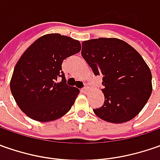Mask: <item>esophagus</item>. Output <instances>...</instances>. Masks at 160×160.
Masks as SVG:
<instances>
[{"label":"esophagus","mask_w":160,"mask_h":160,"mask_svg":"<svg viewBox=\"0 0 160 160\" xmlns=\"http://www.w3.org/2000/svg\"><path fill=\"white\" fill-rule=\"evenodd\" d=\"M87 91H88V88H87V87H83V88L81 89V92H83V93H86V92H87Z\"/></svg>","instance_id":"1"}]
</instances>
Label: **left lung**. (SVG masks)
<instances>
[{"label": "left lung", "instance_id": "left-lung-1", "mask_svg": "<svg viewBox=\"0 0 160 160\" xmlns=\"http://www.w3.org/2000/svg\"><path fill=\"white\" fill-rule=\"evenodd\" d=\"M81 54L94 75L102 76L105 101L93 112L115 124L136 117L152 92L151 70L138 52L120 39L99 38L83 42Z\"/></svg>", "mask_w": 160, "mask_h": 160}]
</instances>
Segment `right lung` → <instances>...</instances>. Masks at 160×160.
I'll return each instance as SVG.
<instances>
[{
	"instance_id": "add662e5",
	"label": "right lung",
	"mask_w": 160,
	"mask_h": 160,
	"mask_svg": "<svg viewBox=\"0 0 160 160\" xmlns=\"http://www.w3.org/2000/svg\"><path fill=\"white\" fill-rule=\"evenodd\" d=\"M80 51L78 41L50 34L37 39L23 53L13 71L10 91L30 118L49 122L70 110L79 90L67 84L61 65L65 58ZM59 77L62 81L58 83Z\"/></svg>"
}]
</instances>
